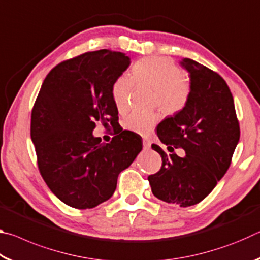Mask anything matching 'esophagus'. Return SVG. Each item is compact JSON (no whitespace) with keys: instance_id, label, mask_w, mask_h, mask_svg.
Masks as SVG:
<instances>
[{"instance_id":"34e87169","label":"esophagus","mask_w":260,"mask_h":260,"mask_svg":"<svg viewBox=\"0 0 260 260\" xmlns=\"http://www.w3.org/2000/svg\"><path fill=\"white\" fill-rule=\"evenodd\" d=\"M150 147H151L150 141L147 140V139H144L143 140V149H144V150H149V149H150Z\"/></svg>"}]
</instances>
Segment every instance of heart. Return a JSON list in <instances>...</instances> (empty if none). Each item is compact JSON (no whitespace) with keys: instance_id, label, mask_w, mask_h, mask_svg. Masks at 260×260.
<instances>
[{"instance_id":"obj_1","label":"heart","mask_w":260,"mask_h":260,"mask_svg":"<svg viewBox=\"0 0 260 260\" xmlns=\"http://www.w3.org/2000/svg\"><path fill=\"white\" fill-rule=\"evenodd\" d=\"M147 85L153 87V105H159L167 114H175L186 107L191 93L189 78L180 73L173 61L159 57H148L136 61L132 67L131 76L121 74L114 80L111 89L113 103L120 113L129 108L131 95L134 86ZM159 120L156 111H135L124 119L127 131L140 135H148Z\"/></svg>"}]
</instances>
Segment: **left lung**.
<instances>
[{
    "mask_svg": "<svg viewBox=\"0 0 260 260\" xmlns=\"http://www.w3.org/2000/svg\"><path fill=\"white\" fill-rule=\"evenodd\" d=\"M180 64L190 77V98L181 111L158 125L157 135L169 150L182 148L186 155L167 156L152 144L162 164L148 180L157 199L187 208L203 201L227 172L240 140V125L226 81L190 58Z\"/></svg>",
    "mask_w": 260,
    "mask_h": 260,
    "instance_id": "8db88e82",
    "label": "left lung"
}]
</instances>
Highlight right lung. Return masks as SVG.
<instances>
[{
    "instance_id": "1",
    "label": "right lung",
    "mask_w": 260,
    "mask_h": 260,
    "mask_svg": "<svg viewBox=\"0 0 260 260\" xmlns=\"http://www.w3.org/2000/svg\"><path fill=\"white\" fill-rule=\"evenodd\" d=\"M129 64L119 51L85 52L56 65L39 91L30 117L39 171L71 208L93 209L108 201L118 175L142 150L133 132L122 131L110 143L93 135L96 121L117 122L111 89Z\"/></svg>"
}]
</instances>
